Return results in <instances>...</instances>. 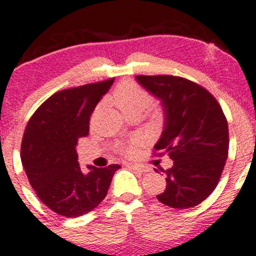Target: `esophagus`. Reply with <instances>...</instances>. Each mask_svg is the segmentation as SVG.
Segmentation results:
<instances>
[{
	"label": "esophagus",
	"mask_w": 256,
	"mask_h": 256,
	"mask_svg": "<svg viewBox=\"0 0 256 256\" xmlns=\"http://www.w3.org/2000/svg\"><path fill=\"white\" fill-rule=\"evenodd\" d=\"M128 167L130 170H134V171H138V172H146V171H148V168H146V167H143L140 165H134V164H128Z\"/></svg>",
	"instance_id": "1"
}]
</instances>
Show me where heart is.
I'll list each match as a JSON object with an SVG mask.
<instances>
[{"label": "heart", "mask_w": 256, "mask_h": 256, "mask_svg": "<svg viewBox=\"0 0 256 256\" xmlns=\"http://www.w3.org/2000/svg\"><path fill=\"white\" fill-rule=\"evenodd\" d=\"M110 100L125 116L130 113L140 114L150 104L152 101L149 94L132 80H124L116 85ZM116 148L126 155H131L134 152V148L130 144H118Z\"/></svg>", "instance_id": "b5f03b06"}]
</instances>
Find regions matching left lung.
<instances>
[{
	"mask_svg": "<svg viewBox=\"0 0 256 256\" xmlns=\"http://www.w3.org/2000/svg\"><path fill=\"white\" fill-rule=\"evenodd\" d=\"M136 80L161 101L165 128L154 146L167 152L161 204L178 210L198 206L216 189L228 154V128L214 96L201 85L174 76H136Z\"/></svg>",
	"mask_w": 256,
	"mask_h": 256,
	"instance_id": "1",
	"label": "left lung"
}]
</instances>
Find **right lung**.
<instances>
[{
  "mask_svg": "<svg viewBox=\"0 0 256 256\" xmlns=\"http://www.w3.org/2000/svg\"><path fill=\"white\" fill-rule=\"evenodd\" d=\"M114 78L61 90L44 101L26 125L22 162L38 198L67 218L89 213L104 201L119 165L78 164V140L89 134L90 116Z\"/></svg>",
  "mask_w": 256,
  "mask_h": 256,
  "instance_id": "1",
  "label": "right lung"
}]
</instances>
